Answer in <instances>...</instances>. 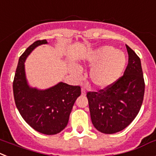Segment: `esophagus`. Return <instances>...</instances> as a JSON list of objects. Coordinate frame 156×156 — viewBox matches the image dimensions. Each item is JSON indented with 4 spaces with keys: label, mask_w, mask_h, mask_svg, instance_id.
<instances>
[{
    "label": "esophagus",
    "mask_w": 156,
    "mask_h": 156,
    "mask_svg": "<svg viewBox=\"0 0 156 156\" xmlns=\"http://www.w3.org/2000/svg\"><path fill=\"white\" fill-rule=\"evenodd\" d=\"M82 94L83 95V96H86V89H84V88H82Z\"/></svg>",
    "instance_id": "1"
}]
</instances>
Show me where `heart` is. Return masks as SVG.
Listing matches in <instances>:
<instances>
[{
    "mask_svg": "<svg viewBox=\"0 0 156 156\" xmlns=\"http://www.w3.org/2000/svg\"><path fill=\"white\" fill-rule=\"evenodd\" d=\"M86 62L93 66L89 71V78L93 85L101 89L110 87L121 77L126 63L124 52L116 50L112 46H102L89 52ZM75 74H79L77 66L73 67Z\"/></svg>",
    "mask_w": 156,
    "mask_h": 156,
    "instance_id": "obj_1",
    "label": "heart"
}]
</instances>
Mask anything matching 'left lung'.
<instances>
[{
	"label": "left lung",
	"mask_w": 156,
	"mask_h": 156,
	"mask_svg": "<svg viewBox=\"0 0 156 156\" xmlns=\"http://www.w3.org/2000/svg\"><path fill=\"white\" fill-rule=\"evenodd\" d=\"M129 55L125 72L115 83L98 92H88L93 126L103 133L112 134L128 126L137 115L144 94L140 59L126 45Z\"/></svg>",
	"instance_id": "left-lung-1"
}]
</instances>
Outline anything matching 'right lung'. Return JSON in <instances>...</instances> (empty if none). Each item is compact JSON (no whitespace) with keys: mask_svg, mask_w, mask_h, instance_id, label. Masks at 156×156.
<instances>
[{"mask_svg":"<svg viewBox=\"0 0 156 156\" xmlns=\"http://www.w3.org/2000/svg\"><path fill=\"white\" fill-rule=\"evenodd\" d=\"M47 43L46 40L37 41L22 54L13 81V94L16 108L26 122L37 132L53 135L67 126L74 102L81 95V87L63 82L44 90L30 87L25 60L37 46Z\"/></svg>","mask_w":156,"mask_h":156,"instance_id":"right-lung-1","label":"right lung"}]
</instances>
